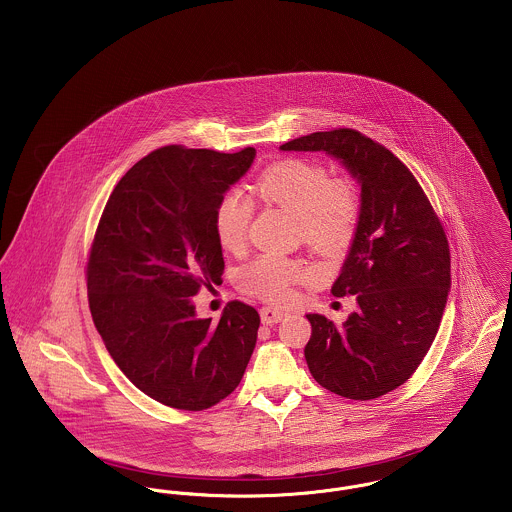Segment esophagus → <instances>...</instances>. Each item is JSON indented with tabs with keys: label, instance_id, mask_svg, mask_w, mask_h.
Instances as JSON below:
<instances>
[{
	"label": "esophagus",
	"instance_id": "34e87169",
	"mask_svg": "<svg viewBox=\"0 0 512 512\" xmlns=\"http://www.w3.org/2000/svg\"><path fill=\"white\" fill-rule=\"evenodd\" d=\"M286 315H288V313L282 311V309H278V307H263V309H261V321H263L265 325L280 323Z\"/></svg>",
	"mask_w": 512,
	"mask_h": 512
}]
</instances>
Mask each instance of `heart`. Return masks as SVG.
<instances>
[{
  "label": "heart",
  "mask_w": 512,
  "mask_h": 512,
  "mask_svg": "<svg viewBox=\"0 0 512 512\" xmlns=\"http://www.w3.org/2000/svg\"><path fill=\"white\" fill-rule=\"evenodd\" d=\"M255 189L261 199L298 216L301 236L317 249L336 253L354 240L360 222V191L350 178H331L325 164L307 158H286L269 166ZM251 201L232 189L214 209V232L220 245L240 253L249 238ZM313 267L300 259L265 253L241 271L247 292L263 300L284 303L313 276Z\"/></svg>",
  "instance_id": "heart-1"
}]
</instances>
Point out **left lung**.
<instances>
[{"mask_svg":"<svg viewBox=\"0 0 512 512\" xmlns=\"http://www.w3.org/2000/svg\"><path fill=\"white\" fill-rule=\"evenodd\" d=\"M280 151L327 152L361 185L360 222L332 296H356L342 325L305 315L303 350L313 379L344 398L394 391L418 369L439 331L451 290L445 230L412 172L356 129L317 131Z\"/></svg>","mask_w":512,"mask_h":512,"instance_id":"left-lung-1","label":"left lung"}]
</instances>
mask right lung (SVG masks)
Listing matches in <instances>:
<instances>
[{
  "label": "right lung",
  "instance_id": "add662e5",
  "mask_svg": "<svg viewBox=\"0 0 512 512\" xmlns=\"http://www.w3.org/2000/svg\"><path fill=\"white\" fill-rule=\"evenodd\" d=\"M253 158V147L156 149L118 181L98 222L87 263L94 327L123 375L164 406L211 408L253 354L261 319L251 305L230 301L218 325L193 305L222 282L214 209Z\"/></svg>",
  "mask_w": 512,
  "mask_h": 512
}]
</instances>
